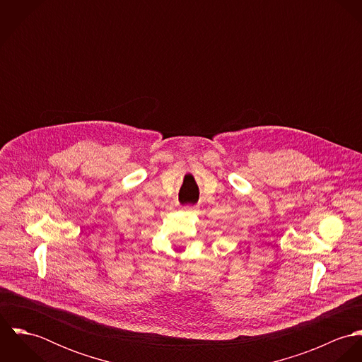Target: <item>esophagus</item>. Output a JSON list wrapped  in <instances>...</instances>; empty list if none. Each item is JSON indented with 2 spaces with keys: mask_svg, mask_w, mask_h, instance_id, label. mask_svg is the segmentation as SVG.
I'll list each match as a JSON object with an SVG mask.
<instances>
[{
  "mask_svg": "<svg viewBox=\"0 0 362 362\" xmlns=\"http://www.w3.org/2000/svg\"><path fill=\"white\" fill-rule=\"evenodd\" d=\"M182 209H184V210H192V209H194V206H184L182 207Z\"/></svg>",
  "mask_w": 362,
  "mask_h": 362,
  "instance_id": "esophagus-1",
  "label": "esophagus"
}]
</instances>
